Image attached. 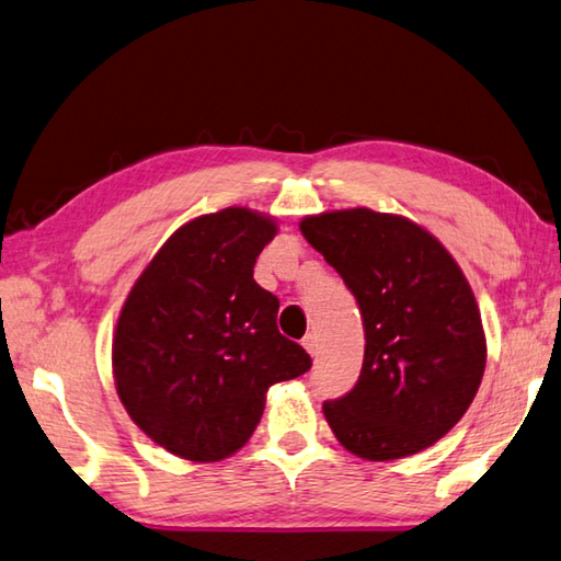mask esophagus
<instances>
[{"instance_id": "obj_1", "label": "esophagus", "mask_w": 561, "mask_h": 561, "mask_svg": "<svg viewBox=\"0 0 561 561\" xmlns=\"http://www.w3.org/2000/svg\"><path fill=\"white\" fill-rule=\"evenodd\" d=\"M302 346H305V352H308L310 356H317L320 354V344H317V336L314 334H308L302 340Z\"/></svg>"}]
</instances>
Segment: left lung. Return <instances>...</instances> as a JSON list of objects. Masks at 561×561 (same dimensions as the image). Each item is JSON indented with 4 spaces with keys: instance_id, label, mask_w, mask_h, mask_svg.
Masks as SVG:
<instances>
[{
    "instance_id": "obj_1",
    "label": "left lung",
    "mask_w": 561,
    "mask_h": 561,
    "mask_svg": "<svg viewBox=\"0 0 561 561\" xmlns=\"http://www.w3.org/2000/svg\"><path fill=\"white\" fill-rule=\"evenodd\" d=\"M300 231L356 295L366 330L358 383L322 405L334 437L368 461L432 447L485 371L479 302L459 263L417 221L368 207L308 215Z\"/></svg>"
}]
</instances>
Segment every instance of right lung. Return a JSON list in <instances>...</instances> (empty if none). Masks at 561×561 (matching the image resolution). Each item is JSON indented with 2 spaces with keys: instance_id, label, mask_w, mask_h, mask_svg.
<instances>
[{
  "instance_id": "add662e5",
  "label": "right lung",
  "mask_w": 561,
  "mask_h": 561,
  "mask_svg": "<svg viewBox=\"0 0 561 561\" xmlns=\"http://www.w3.org/2000/svg\"><path fill=\"white\" fill-rule=\"evenodd\" d=\"M276 217L225 207L175 229L134 280L112 336L116 396L158 447L199 463L251 439L273 383L310 356L278 332V298L253 263Z\"/></svg>"
}]
</instances>
